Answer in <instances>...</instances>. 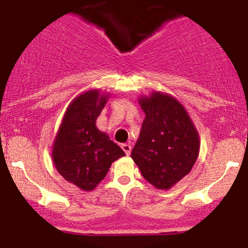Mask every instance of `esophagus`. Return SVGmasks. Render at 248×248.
Returning <instances> with one entry per match:
<instances>
[{"label": "esophagus", "instance_id": "1", "mask_svg": "<svg viewBox=\"0 0 248 248\" xmlns=\"http://www.w3.org/2000/svg\"><path fill=\"white\" fill-rule=\"evenodd\" d=\"M122 149H123V151L125 152V155H130V154H131L132 147L131 145H129V144H123V145H122Z\"/></svg>", "mask_w": 248, "mask_h": 248}]
</instances>
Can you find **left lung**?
Wrapping results in <instances>:
<instances>
[{
    "instance_id": "left-lung-1",
    "label": "left lung",
    "mask_w": 248,
    "mask_h": 248,
    "mask_svg": "<svg viewBox=\"0 0 248 248\" xmlns=\"http://www.w3.org/2000/svg\"><path fill=\"white\" fill-rule=\"evenodd\" d=\"M140 105L145 119L131 158L150 184L169 190L196 163L198 132L184 107L169 94L154 93Z\"/></svg>"
}]
</instances>
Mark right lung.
<instances>
[{
  "label": "right lung",
  "mask_w": 248,
  "mask_h": 248,
  "mask_svg": "<svg viewBox=\"0 0 248 248\" xmlns=\"http://www.w3.org/2000/svg\"><path fill=\"white\" fill-rule=\"evenodd\" d=\"M107 96L98 91L80 94L66 110L52 149L58 173L84 191H91L104 179L111 164L124 151L96 126Z\"/></svg>",
  "instance_id": "obj_1"
}]
</instances>
